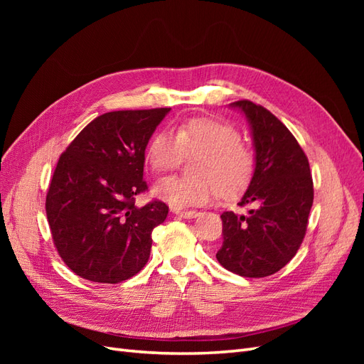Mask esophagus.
<instances>
[{
    "mask_svg": "<svg viewBox=\"0 0 364 364\" xmlns=\"http://www.w3.org/2000/svg\"><path fill=\"white\" fill-rule=\"evenodd\" d=\"M173 214L174 215H178V217H183V218H194V217H197L199 215V213L197 211H182V209H173Z\"/></svg>",
    "mask_w": 364,
    "mask_h": 364,
    "instance_id": "1",
    "label": "esophagus"
}]
</instances>
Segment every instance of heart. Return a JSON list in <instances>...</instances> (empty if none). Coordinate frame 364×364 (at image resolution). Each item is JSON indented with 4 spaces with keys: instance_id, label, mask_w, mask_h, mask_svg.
Returning a JSON list of instances; mask_svg holds the SVG:
<instances>
[{
    "instance_id": "heart-1",
    "label": "heart",
    "mask_w": 364,
    "mask_h": 364,
    "mask_svg": "<svg viewBox=\"0 0 364 364\" xmlns=\"http://www.w3.org/2000/svg\"><path fill=\"white\" fill-rule=\"evenodd\" d=\"M183 156L191 162L194 176L167 178L155 185L153 194L173 208L203 205L222 193L235 197L249 185L255 158L241 142L238 129L214 118H193L171 132L151 138L147 159L156 174L179 167Z\"/></svg>"
}]
</instances>
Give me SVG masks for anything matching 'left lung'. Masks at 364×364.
Masks as SVG:
<instances>
[{"instance_id": "left-lung-1", "label": "left lung", "mask_w": 364, "mask_h": 364, "mask_svg": "<svg viewBox=\"0 0 364 364\" xmlns=\"http://www.w3.org/2000/svg\"><path fill=\"white\" fill-rule=\"evenodd\" d=\"M255 147V170L238 205L253 209L222 215V266L245 278H264L281 270L301 247L313 206L310 164L299 142L266 107L240 100Z\"/></svg>"}]
</instances>
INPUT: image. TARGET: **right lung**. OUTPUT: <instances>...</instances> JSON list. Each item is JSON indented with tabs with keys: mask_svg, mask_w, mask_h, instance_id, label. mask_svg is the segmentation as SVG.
Returning <instances> with one entry per match:
<instances>
[{
	"mask_svg": "<svg viewBox=\"0 0 364 364\" xmlns=\"http://www.w3.org/2000/svg\"><path fill=\"white\" fill-rule=\"evenodd\" d=\"M170 107L115 111L92 119L67 147L47 193L53 243L80 278L118 284L146 266L151 230L168 214L153 200L138 208L147 190L149 139Z\"/></svg>",
	"mask_w": 364,
	"mask_h": 364,
	"instance_id": "add662e5",
	"label": "right lung"
}]
</instances>
